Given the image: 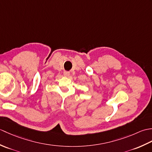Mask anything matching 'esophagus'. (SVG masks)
Instances as JSON below:
<instances>
[{
    "mask_svg": "<svg viewBox=\"0 0 152 152\" xmlns=\"http://www.w3.org/2000/svg\"><path fill=\"white\" fill-rule=\"evenodd\" d=\"M63 74H64V76L68 77V76H70V72H68V71H64V73H63Z\"/></svg>",
    "mask_w": 152,
    "mask_h": 152,
    "instance_id": "esophagus-1",
    "label": "esophagus"
}]
</instances>
